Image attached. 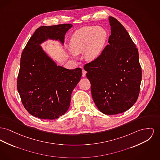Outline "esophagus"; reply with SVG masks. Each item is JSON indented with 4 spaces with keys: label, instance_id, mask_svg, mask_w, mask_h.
Masks as SVG:
<instances>
[{
    "label": "esophagus",
    "instance_id": "esophagus-1",
    "mask_svg": "<svg viewBox=\"0 0 160 160\" xmlns=\"http://www.w3.org/2000/svg\"><path fill=\"white\" fill-rule=\"evenodd\" d=\"M86 71H85V69H83L82 70V77H85V76H86Z\"/></svg>",
    "mask_w": 160,
    "mask_h": 160
}]
</instances>
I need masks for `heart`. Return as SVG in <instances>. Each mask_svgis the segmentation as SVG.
<instances>
[{
  "mask_svg": "<svg viewBox=\"0 0 160 160\" xmlns=\"http://www.w3.org/2000/svg\"><path fill=\"white\" fill-rule=\"evenodd\" d=\"M108 38L106 31L101 27H86L78 29L69 42L74 54L84 52L85 58L92 61L100 54Z\"/></svg>",
  "mask_w": 160,
  "mask_h": 160,
  "instance_id": "heart-1",
  "label": "heart"
}]
</instances>
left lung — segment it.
<instances>
[{
    "label": "left lung",
    "instance_id": "8db88e82",
    "mask_svg": "<svg viewBox=\"0 0 160 160\" xmlns=\"http://www.w3.org/2000/svg\"><path fill=\"white\" fill-rule=\"evenodd\" d=\"M109 45L84 69L97 108L104 114L115 115L137 102L142 73L138 51L129 33L115 18L109 16Z\"/></svg>",
    "mask_w": 160,
    "mask_h": 160
}]
</instances>
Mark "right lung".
<instances>
[{"label":"right lung","instance_id":"add662e5","mask_svg":"<svg viewBox=\"0 0 160 160\" xmlns=\"http://www.w3.org/2000/svg\"><path fill=\"white\" fill-rule=\"evenodd\" d=\"M72 26L39 27L22 52L17 87L25 108L35 117L54 120L69 108L72 92L82 77V69L58 66L40 45L50 39L63 45L65 35Z\"/></svg>","mask_w":160,"mask_h":160}]
</instances>
